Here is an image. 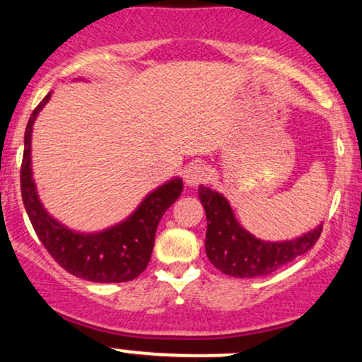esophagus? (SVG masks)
Wrapping results in <instances>:
<instances>
[{
    "mask_svg": "<svg viewBox=\"0 0 362 362\" xmlns=\"http://www.w3.org/2000/svg\"><path fill=\"white\" fill-rule=\"evenodd\" d=\"M207 178V170L199 163H192L189 165L184 170V180L189 187H197L199 184H202Z\"/></svg>",
    "mask_w": 362,
    "mask_h": 362,
    "instance_id": "obj_1",
    "label": "esophagus"
}]
</instances>
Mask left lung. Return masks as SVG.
<instances>
[{
  "mask_svg": "<svg viewBox=\"0 0 362 362\" xmlns=\"http://www.w3.org/2000/svg\"><path fill=\"white\" fill-rule=\"evenodd\" d=\"M199 199L206 211V253L218 271L231 277H262L276 272L317 243L323 224L293 240L267 242L257 238L238 223L223 194L199 185Z\"/></svg>",
  "mask_w": 362,
  "mask_h": 362,
  "instance_id": "1",
  "label": "left lung"
}]
</instances>
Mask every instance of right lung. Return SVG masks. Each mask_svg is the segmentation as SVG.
I'll return each instance as SVG.
<instances>
[{"label":"right lung","mask_w":362,"mask_h":362,"mask_svg":"<svg viewBox=\"0 0 362 362\" xmlns=\"http://www.w3.org/2000/svg\"><path fill=\"white\" fill-rule=\"evenodd\" d=\"M51 93L37 105L25 129L22 160V199L37 236L52 259L73 276L91 282H127L136 279L151 259L155 235L165 211L180 197L184 182L180 177L156 187L141 201L134 213L124 221L93 233H81L57 221L47 213L32 172V132L34 122Z\"/></svg>","instance_id":"add662e5"}]
</instances>
